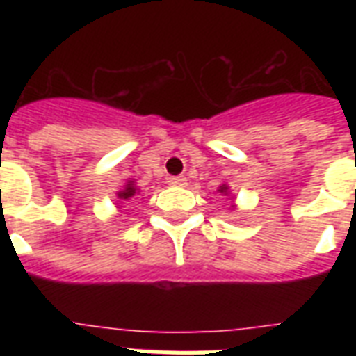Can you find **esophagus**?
Returning a JSON list of instances; mask_svg holds the SVG:
<instances>
[{"label":"esophagus","instance_id":"1","mask_svg":"<svg viewBox=\"0 0 356 356\" xmlns=\"http://www.w3.org/2000/svg\"><path fill=\"white\" fill-rule=\"evenodd\" d=\"M168 184H170V186H184V184H186V177H183V175H179V177H170L168 179Z\"/></svg>","mask_w":356,"mask_h":356}]
</instances>
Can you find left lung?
Here are the masks:
<instances>
[{"instance_id": "left-lung-1", "label": "left lung", "mask_w": 356, "mask_h": 356, "mask_svg": "<svg viewBox=\"0 0 356 356\" xmlns=\"http://www.w3.org/2000/svg\"><path fill=\"white\" fill-rule=\"evenodd\" d=\"M218 192H220L222 195H227V197L231 195V190H229L227 184H220V186H218ZM234 207H236V205L233 203V205H231V209H234Z\"/></svg>"}]
</instances>
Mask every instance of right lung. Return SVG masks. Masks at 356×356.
<instances>
[{"mask_svg":"<svg viewBox=\"0 0 356 356\" xmlns=\"http://www.w3.org/2000/svg\"><path fill=\"white\" fill-rule=\"evenodd\" d=\"M138 194H140V188L136 186V183H134V181H127L125 186H123L120 192H116V203H114V205H116L118 212L123 205H127L129 201H133Z\"/></svg>","mask_w":356,"mask_h":356,"instance_id":"obj_1","label":"right lung"}]
</instances>
